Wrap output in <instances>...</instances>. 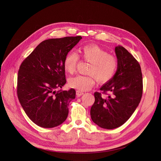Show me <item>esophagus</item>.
I'll return each instance as SVG.
<instances>
[{
  "label": "esophagus",
  "instance_id": "34e87169",
  "mask_svg": "<svg viewBox=\"0 0 161 161\" xmlns=\"http://www.w3.org/2000/svg\"><path fill=\"white\" fill-rule=\"evenodd\" d=\"M82 95H83V92L82 91H78V90L76 91V95H77V97H79L81 96Z\"/></svg>",
  "mask_w": 161,
  "mask_h": 161
}]
</instances>
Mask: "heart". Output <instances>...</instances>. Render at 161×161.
Wrapping results in <instances>:
<instances>
[{
    "label": "heart",
    "mask_w": 161,
    "mask_h": 161,
    "mask_svg": "<svg viewBox=\"0 0 161 161\" xmlns=\"http://www.w3.org/2000/svg\"><path fill=\"white\" fill-rule=\"evenodd\" d=\"M80 57L82 60L89 63V75H78L69 80L70 87L78 91H88L95 86L97 79L104 83L113 79L119 66L117 58L96 44H88L81 47ZM80 61L78 54L74 51L68 52L63 61V68L66 73L72 74Z\"/></svg>",
    "instance_id": "obj_1"
}]
</instances>
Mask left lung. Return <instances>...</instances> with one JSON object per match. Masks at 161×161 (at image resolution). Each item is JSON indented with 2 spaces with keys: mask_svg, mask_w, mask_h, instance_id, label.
I'll return each mask as SVG.
<instances>
[{
  "mask_svg": "<svg viewBox=\"0 0 161 161\" xmlns=\"http://www.w3.org/2000/svg\"><path fill=\"white\" fill-rule=\"evenodd\" d=\"M115 52L119 62L117 71L112 80L94 93L95 100L91 108V117L100 127L114 129L127 121L138 106L142 96L143 80L139 63L123 46Z\"/></svg>",
  "mask_w": 161,
  "mask_h": 161,
  "instance_id": "1",
  "label": "left lung"
}]
</instances>
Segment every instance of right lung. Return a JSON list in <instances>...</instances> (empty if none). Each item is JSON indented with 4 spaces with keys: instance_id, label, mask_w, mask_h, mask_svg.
Returning <instances> with one entry per match:
<instances>
[{
    "instance_id": "1",
    "label": "right lung",
    "mask_w": 161,
    "mask_h": 161,
    "mask_svg": "<svg viewBox=\"0 0 161 161\" xmlns=\"http://www.w3.org/2000/svg\"><path fill=\"white\" fill-rule=\"evenodd\" d=\"M81 36L46 40L21 64L17 94L29 119L43 128L62 124L69 114V104L75 91H58L66 82L63 61Z\"/></svg>"
}]
</instances>
